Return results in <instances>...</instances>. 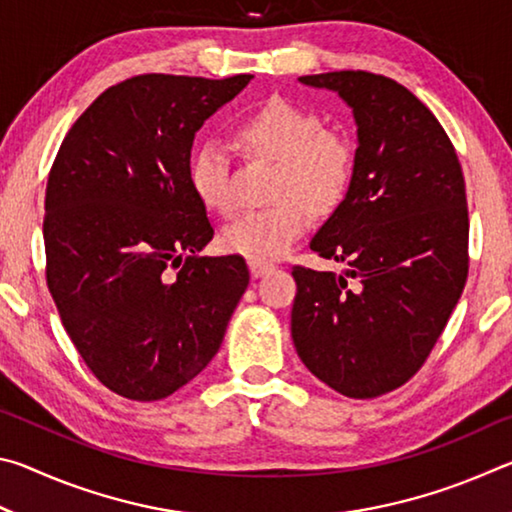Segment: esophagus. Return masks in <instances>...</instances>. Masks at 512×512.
I'll list each match as a JSON object with an SVG mask.
<instances>
[{"mask_svg":"<svg viewBox=\"0 0 512 512\" xmlns=\"http://www.w3.org/2000/svg\"><path fill=\"white\" fill-rule=\"evenodd\" d=\"M248 266H250V275H253V277H262L268 271H273L271 262H259V259H250Z\"/></svg>","mask_w":512,"mask_h":512,"instance_id":"obj_1","label":"esophagus"}]
</instances>
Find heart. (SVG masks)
Instances as JSON below:
<instances>
[{
	"label": "heart",
	"mask_w": 512,
	"mask_h": 512,
	"mask_svg": "<svg viewBox=\"0 0 512 512\" xmlns=\"http://www.w3.org/2000/svg\"><path fill=\"white\" fill-rule=\"evenodd\" d=\"M232 142L246 160H275L271 196L275 205L248 210L221 232L232 255L275 259L287 253L309 225V210L332 214L348 196L354 180L350 137L327 128L323 115L284 99H268L241 117ZM189 185L210 212L228 216L237 210L235 162L223 144L205 140L189 158Z\"/></svg>",
	"instance_id": "1"
}]
</instances>
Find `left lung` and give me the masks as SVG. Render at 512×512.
<instances>
[{
    "label": "left lung",
    "instance_id": "obj_1",
    "mask_svg": "<svg viewBox=\"0 0 512 512\" xmlns=\"http://www.w3.org/2000/svg\"><path fill=\"white\" fill-rule=\"evenodd\" d=\"M300 81L348 101L359 146L348 196L309 244L350 268L293 266L291 336L320 381L370 400L422 368L461 298L470 268L465 178L445 128L404 85L363 69Z\"/></svg>",
    "mask_w": 512,
    "mask_h": 512
}]
</instances>
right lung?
<instances>
[{
    "instance_id": "add662e5",
    "label": "right lung",
    "mask_w": 512,
    "mask_h": 512,
    "mask_svg": "<svg viewBox=\"0 0 512 512\" xmlns=\"http://www.w3.org/2000/svg\"><path fill=\"white\" fill-rule=\"evenodd\" d=\"M253 79L140 74L74 121L45 194L47 287L85 366L126 400H164L221 348L248 287L189 185L203 121Z\"/></svg>"
}]
</instances>
